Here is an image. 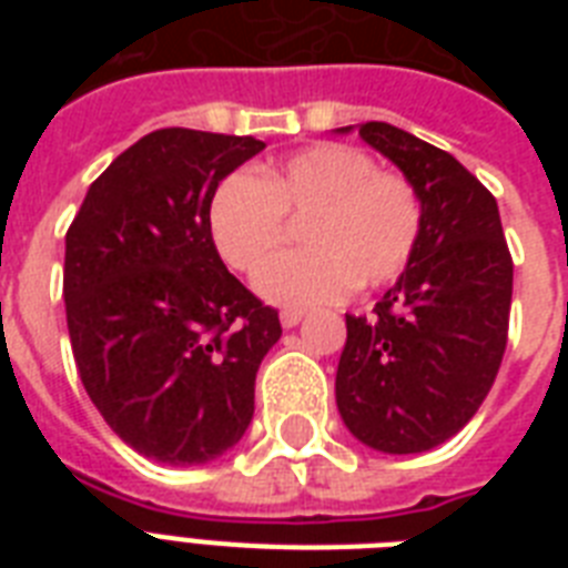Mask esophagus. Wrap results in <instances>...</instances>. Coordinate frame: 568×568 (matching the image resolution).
<instances>
[{"label": "esophagus", "instance_id": "34e87169", "mask_svg": "<svg viewBox=\"0 0 568 568\" xmlns=\"http://www.w3.org/2000/svg\"><path fill=\"white\" fill-rule=\"evenodd\" d=\"M301 321H303V312L301 310H283V312H280V324H283L285 329L297 327Z\"/></svg>", "mask_w": 568, "mask_h": 568}]
</instances>
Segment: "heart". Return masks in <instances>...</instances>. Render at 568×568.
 <instances>
[{
	"instance_id": "b5f03b06",
	"label": "heart",
	"mask_w": 568,
	"mask_h": 568,
	"mask_svg": "<svg viewBox=\"0 0 568 568\" xmlns=\"http://www.w3.org/2000/svg\"><path fill=\"white\" fill-rule=\"evenodd\" d=\"M304 221L303 254L266 264L284 243L285 222ZM209 235L217 256L256 280L276 306L306 310L351 288H379L404 274L418 235L422 200L400 173L377 171L363 150L315 144L250 180L232 173L209 200Z\"/></svg>"
}]
</instances>
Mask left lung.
Segmentation results:
<instances>
[{"label":"left lung","instance_id":"8db88e82","mask_svg":"<svg viewBox=\"0 0 568 568\" xmlns=\"http://www.w3.org/2000/svg\"><path fill=\"white\" fill-rule=\"evenodd\" d=\"M359 138L413 182L422 235L372 315H345L336 404L368 448L422 454L463 430L493 388L510 327L513 258L495 196L454 155L377 120L359 123Z\"/></svg>","mask_w":568,"mask_h":568}]
</instances>
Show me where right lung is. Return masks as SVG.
<instances>
[{"label":"right lung","instance_id":"add662e5","mask_svg":"<svg viewBox=\"0 0 568 568\" xmlns=\"http://www.w3.org/2000/svg\"><path fill=\"white\" fill-rule=\"evenodd\" d=\"M265 141L150 132L93 182L67 230V329L84 392L141 457L203 466L239 445L276 310L217 256L209 200Z\"/></svg>","mask_w":568,"mask_h":568}]
</instances>
